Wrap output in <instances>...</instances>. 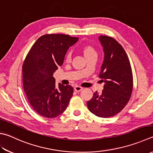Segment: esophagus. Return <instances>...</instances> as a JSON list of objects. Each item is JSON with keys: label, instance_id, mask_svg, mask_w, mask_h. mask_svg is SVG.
<instances>
[{"label": "esophagus", "instance_id": "34e87169", "mask_svg": "<svg viewBox=\"0 0 153 153\" xmlns=\"http://www.w3.org/2000/svg\"><path fill=\"white\" fill-rule=\"evenodd\" d=\"M74 90L76 92H80V91L82 90V87H81V86H75L74 87Z\"/></svg>", "mask_w": 153, "mask_h": 153}]
</instances>
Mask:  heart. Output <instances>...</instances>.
<instances>
[{"label":"heart","mask_w":153,"mask_h":153,"mask_svg":"<svg viewBox=\"0 0 153 153\" xmlns=\"http://www.w3.org/2000/svg\"><path fill=\"white\" fill-rule=\"evenodd\" d=\"M82 52L84 53L85 56H88L91 54H96V51H94V48L91 47V46H85L82 48ZM71 59V52L68 51L67 55H66V59L67 60H70Z\"/></svg>","instance_id":"b5f03b06"}]
</instances>
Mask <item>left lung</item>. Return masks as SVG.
Returning a JSON list of instances; mask_svg holds the SVG:
<instances>
[{"mask_svg":"<svg viewBox=\"0 0 153 153\" xmlns=\"http://www.w3.org/2000/svg\"><path fill=\"white\" fill-rule=\"evenodd\" d=\"M105 56L99 77L104 81L100 93L95 92L87 102L88 110L102 118L113 117L125 108L133 88L131 66L123 47L113 38L100 35Z\"/></svg>","mask_w":153,"mask_h":153,"instance_id":"left-lung-1","label":"left lung"}]
</instances>
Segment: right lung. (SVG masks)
<instances>
[{
  "label": "right lung",
  "instance_id": "add662e5",
  "mask_svg": "<svg viewBox=\"0 0 153 153\" xmlns=\"http://www.w3.org/2000/svg\"><path fill=\"white\" fill-rule=\"evenodd\" d=\"M78 40L67 34H45L37 39L26 56L23 87L32 107L42 117H56L68 106L73 88L60 83L56 88L53 75L63 64L69 47Z\"/></svg>",
  "mask_w": 153,
  "mask_h": 153
}]
</instances>
